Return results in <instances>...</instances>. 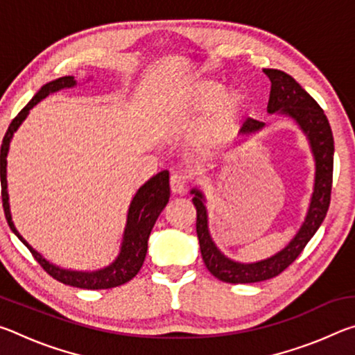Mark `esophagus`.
<instances>
[{"label":"esophagus","instance_id":"esophagus-1","mask_svg":"<svg viewBox=\"0 0 355 355\" xmlns=\"http://www.w3.org/2000/svg\"><path fill=\"white\" fill-rule=\"evenodd\" d=\"M188 183L189 180L186 175H183V173H173V175L171 177V191L173 192V194H183V192L186 191V188H188Z\"/></svg>","mask_w":355,"mask_h":355}]
</instances>
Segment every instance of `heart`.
Returning <instances> with one entry per match:
<instances>
[{"instance_id": "obj_1", "label": "heart", "mask_w": 355, "mask_h": 355, "mask_svg": "<svg viewBox=\"0 0 355 355\" xmlns=\"http://www.w3.org/2000/svg\"><path fill=\"white\" fill-rule=\"evenodd\" d=\"M209 78H196L182 91L183 111L188 117L207 114L202 128V142L207 147H219L236 135L248 107V95L241 89H226Z\"/></svg>"}]
</instances>
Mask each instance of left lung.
Returning <instances> with one entry per match:
<instances>
[{
	"mask_svg": "<svg viewBox=\"0 0 355 355\" xmlns=\"http://www.w3.org/2000/svg\"><path fill=\"white\" fill-rule=\"evenodd\" d=\"M264 75L271 81V94H269L268 111L288 114L291 116L302 131L307 135L311 152L316 161V178L315 191L311 197V203L305 222L293 241L286 248L268 260L258 261L254 264H241L225 258L216 249L211 236L208 233L207 208L203 205L202 192L192 189L194 194L192 203L197 209V236H199L202 258L205 266L214 277H218L227 284H255L272 279L279 275L296 260L304 250L305 245L315 235L318 228L326 218L330 205V192H332V177H334V135L330 130L329 120L324 114L322 107L316 103L310 94L299 86L294 78L282 70L263 69ZM263 122L249 117L241 127L243 135H252L263 128Z\"/></svg>",
	"mask_w": 355,
	"mask_h": 355,
	"instance_id": "8db88e82",
	"label": "left lung"
}]
</instances>
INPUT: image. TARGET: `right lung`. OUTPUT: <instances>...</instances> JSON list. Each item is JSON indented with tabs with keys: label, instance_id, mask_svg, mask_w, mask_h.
<instances>
[{
	"label": "right lung",
	"instance_id": "add662e5",
	"mask_svg": "<svg viewBox=\"0 0 355 355\" xmlns=\"http://www.w3.org/2000/svg\"><path fill=\"white\" fill-rule=\"evenodd\" d=\"M76 81L73 76H62L59 80H55L51 83L45 84L40 91L34 95L33 100L23 107V110L17 114L15 119L12 120L8 131L3 137V144L0 148V180H1V200L4 208L6 220L10 227V230L19 236L20 241L26 245L31 252L33 257L37 260V263L44 268V271L51 275L53 279L61 282L64 285L84 288V290H106V288H114L127 284L135 275L141 271L144 260H146L147 254V241L150 236V232L155 225L158 216L163 211L164 207L167 205L171 197L169 189V172L163 171L158 175L150 178L148 182L137 191L133 202H131L128 209V219L127 227H125V235H123V244L122 250L117 260L114 261L111 266H107L103 271L97 272H71L59 269L53 264L48 263L45 258H42L40 254H37L31 245H29L25 239L20 236V233L17 232V228L12 224V218L9 213V197H8V182H6V156H8L9 142L12 139V135L15 133V130L20 127V123L26 119L29 110L33 106L39 103L40 100H44L46 95H50L56 91H61L64 87L75 86Z\"/></svg>",
	"mask_w": 355,
	"mask_h": 355
}]
</instances>
